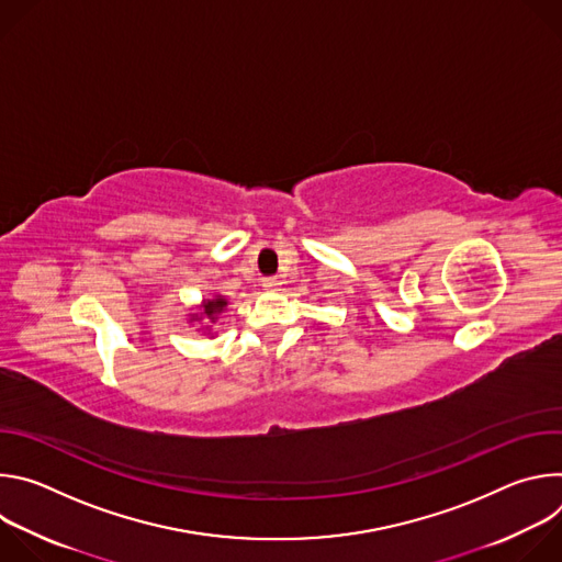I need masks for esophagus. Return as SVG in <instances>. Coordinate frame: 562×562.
<instances>
[{"label": "esophagus", "instance_id": "obj_1", "mask_svg": "<svg viewBox=\"0 0 562 562\" xmlns=\"http://www.w3.org/2000/svg\"><path fill=\"white\" fill-rule=\"evenodd\" d=\"M280 284H282V282H280L278 278H265V280H262V286H265L267 291H278Z\"/></svg>", "mask_w": 562, "mask_h": 562}]
</instances>
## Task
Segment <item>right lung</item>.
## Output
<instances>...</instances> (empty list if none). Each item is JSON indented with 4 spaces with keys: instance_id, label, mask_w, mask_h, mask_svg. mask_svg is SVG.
<instances>
[{
    "instance_id": "1",
    "label": "right lung",
    "mask_w": 562,
    "mask_h": 562,
    "mask_svg": "<svg viewBox=\"0 0 562 562\" xmlns=\"http://www.w3.org/2000/svg\"><path fill=\"white\" fill-rule=\"evenodd\" d=\"M226 297L224 295H215L211 300H204L202 302V311L200 313H193L191 319H198V323H202V319H206V323H215L217 315L226 308Z\"/></svg>"
}]
</instances>
